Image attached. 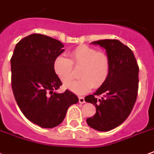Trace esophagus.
<instances>
[{
    "mask_svg": "<svg viewBox=\"0 0 154 154\" xmlns=\"http://www.w3.org/2000/svg\"><path fill=\"white\" fill-rule=\"evenodd\" d=\"M79 102L80 103H85V98L82 96H79Z\"/></svg>",
    "mask_w": 154,
    "mask_h": 154,
    "instance_id": "34e87169",
    "label": "esophagus"
}]
</instances>
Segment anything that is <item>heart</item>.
<instances>
[{
  "mask_svg": "<svg viewBox=\"0 0 154 154\" xmlns=\"http://www.w3.org/2000/svg\"><path fill=\"white\" fill-rule=\"evenodd\" d=\"M73 66L81 68L79 76L82 79L71 83L74 79ZM109 59L106 53L87 45L75 48L69 59L60 55L54 61V71L58 78L64 84L70 82L65 88L78 94L88 93L93 87H101L109 77Z\"/></svg>",
  "mask_w": 154,
  "mask_h": 154,
  "instance_id": "obj_1",
  "label": "heart"
}]
</instances>
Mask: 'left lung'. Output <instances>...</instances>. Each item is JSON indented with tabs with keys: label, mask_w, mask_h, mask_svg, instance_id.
<instances>
[{
	"label": "left lung",
	"mask_w": 154,
	"mask_h": 154,
	"mask_svg": "<svg viewBox=\"0 0 154 154\" xmlns=\"http://www.w3.org/2000/svg\"><path fill=\"white\" fill-rule=\"evenodd\" d=\"M91 44L106 50L110 69L106 82L85 98L96 108L95 114L86 122L95 130L107 132L119 126L131 113L138 95L139 69L133 51L119 40H100Z\"/></svg>",
	"instance_id": "1"
}]
</instances>
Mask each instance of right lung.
I'll list each match as a JSON object with an SVG mask.
<instances>
[{
  "instance_id": "1",
  "label": "right lung",
  "mask_w": 154,
  "mask_h": 154,
  "mask_svg": "<svg viewBox=\"0 0 154 154\" xmlns=\"http://www.w3.org/2000/svg\"><path fill=\"white\" fill-rule=\"evenodd\" d=\"M63 47L60 40L32 34L16 44L11 59L16 103L30 122L41 128L61 124L69 107L79 101L68 89L62 94L54 91L62 85L54 71V61L65 51Z\"/></svg>"
}]
</instances>
